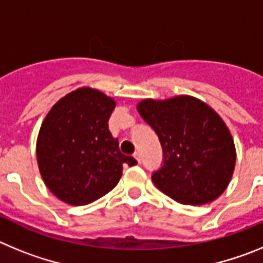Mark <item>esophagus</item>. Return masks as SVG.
Instances as JSON below:
<instances>
[{
  "label": "esophagus",
  "instance_id": "obj_1",
  "mask_svg": "<svg viewBox=\"0 0 263 263\" xmlns=\"http://www.w3.org/2000/svg\"><path fill=\"white\" fill-rule=\"evenodd\" d=\"M134 158H136L138 163H141V162H142V157H141V153H139V152L134 153Z\"/></svg>",
  "mask_w": 263,
  "mask_h": 263
}]
</instances>
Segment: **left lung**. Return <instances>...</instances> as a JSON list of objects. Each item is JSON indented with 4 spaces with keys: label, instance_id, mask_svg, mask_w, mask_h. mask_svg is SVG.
I'll return each instance as SVG.
<instances>
[{
    "label": "left lung",
    "instance_id": "8db88e82",
    "mask_svg": "<svg viewBox=\"0 0 263 263\" xmlns=\"http://www.w3.org/2000/svg\"><path fill=\"white\" fill-rule=\"evenodd\" d=\"M137 110L158 134L163 166L153 174L158 190L178 203L203 205L227 190L236 166L231 130L201 100L180 95L145 99Z\"/></svg>",
    "mask_w": 263,
    "mask_h": 263
}]
</instances>
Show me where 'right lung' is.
<instances>
[{
    "label": "right lung",
    "mask_w": 263,
    "mask_h": 263,
    "mask_svg": "<svg viewBox=\"0 0 263 263\" xmlns=\"http://www.w3.org/2000/svg\"><path fill=\"white\" fill-rule=\"evenodd\" d=\"M115 108V99L83 87L62 97L45 117L36 160L43 182L59 200L92 203L117 185L124 164H137L120 152L118 139L109 132Z\"/></svg>",
    "instance_id": "1"
}]
</instances>
